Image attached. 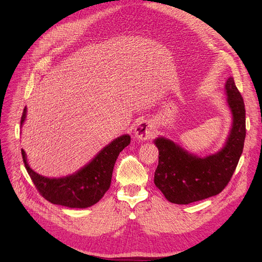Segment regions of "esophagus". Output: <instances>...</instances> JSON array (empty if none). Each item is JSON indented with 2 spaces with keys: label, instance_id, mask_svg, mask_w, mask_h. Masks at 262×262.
<instances>
[{
  "label": "esophagus",
  "instance_id": "1",
  "mask_svg": "<svg viewBox=\"0 0 262 262\" xmlns=\"http://www.w3.org/2000/svg\"><path fill=\"white\" fill-rule=\"evenodd\" d=\"M135 135L140 140H147L154 136V128L146 121H141L135 128Z\"/></svg>",
  "mask_w": 262,
  "mask_h": 262
}]
</instances>
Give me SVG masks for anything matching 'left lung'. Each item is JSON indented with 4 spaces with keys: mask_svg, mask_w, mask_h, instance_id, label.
I'll return each mask as SVG.
<instances>
[{
    "mask_svg": "<svg viewBox=\"0 0 262 262\" xmlns=\"http://www.w3.org/2000/svg\"><path fill=\"white\" fill-rule=\"evenodd\" d=\"M225 87L233 123L221 152L200 158L168 139L155 141L159 159L154 183L171 203L187 205L219 194L228 185L238 166L246 135L245 107L232 77L227 79Z\"/></svg>",
    "mask_w": 262,
    "mask_h": 262,
    "instance_id": "8db88e82",
    "label": "left lung"
}]
</instances>
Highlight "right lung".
<instances>
[{
	"label": "right lung",
	"instance_id": "obj_1",
	"mask_svg": "<svg viewBox=\"0 0 262 262\" xmlns=\"http://www.w3.org/2000/svg\"><path fill=\"white\" fill-rule=\"evenodd\" d=\"M26 108L21 117L25 120ZM130 143V137L124 135L105 146L95 158L77 173L64 178H48L34 172L27 164L25 152L21 149L25 169L40 193L52 204L70 208H87L98 203L110 187L116 160Z\"/></svg>",
	"mask_w": 262,
	"mask_h": 262
}]
</instances>
